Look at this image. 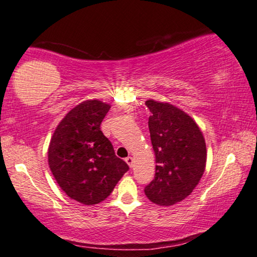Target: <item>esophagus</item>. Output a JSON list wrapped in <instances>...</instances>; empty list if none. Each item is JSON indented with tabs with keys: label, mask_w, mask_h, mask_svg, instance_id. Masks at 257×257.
<instances>
[{
	"label": "esophagus",
	"mask_w": 257,
	"mask_h": 257,
	"mask_svg": "<svg viewBox=\"0 0 257 257\" xmlns=\"http://www.w3.org/2000/svg\"><path fill=\"white\" fill-rule=\"evenodd\" d=\"M125 162L128 163V166L132 168V167H133V162H134V160H133L132 156H128V157H125Z\"/></svg>",
	"instance_id": "34e87169"
}]
</instances>
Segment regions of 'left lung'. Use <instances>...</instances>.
I'll list each match as a JSON object with an SVG mask.
<instances>
[{"instance_id": "8db88e82", "label": "left lung", "mask_w": 257, "mask_h": 257, "mask_svg": "<svg viewBox=\"0 0 257 257\" xmlns=\"http://www.w3.org/2000/svg\"><path fill=\"white\" fill-rule=\"evenodd\" d=\"M146 105L152 112L148 125L157 166L145 194L153 203L173 206L200 182L206 167V142L194 119L181 109L154 100Z\"/></svg>"}]
</instances>
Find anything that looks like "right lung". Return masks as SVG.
<instances>
[{"instance_id":"obj_1","label":"right lung","mask_w":257,"mask_h":257,"mask_svg":"<svg viewBox=\"0 0 257 257\" xmlns=\"http://www.w3.org/2000/svg\"><path fill=\"white\" fill-rule=\"evenodd\" d=\"M109 109L97 100L71 109L57 125L48 150L50 170L61 189L88 206L105 200L129 170L100 128Z\"/></svg>"}]
</instances>
